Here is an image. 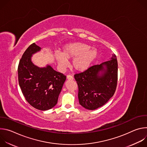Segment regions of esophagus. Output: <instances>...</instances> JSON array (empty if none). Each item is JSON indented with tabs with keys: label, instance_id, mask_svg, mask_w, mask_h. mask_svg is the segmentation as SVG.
<instances>
[{
	"label": "esophagus",
	"instance_id": "34e87169",
	"mask_svg": "<svg viewBox=\"0 0 147 147\" xmlns=\"http://www.w3.org/2000/svg\"><path fill=\"white\" fill-rule=\"evenodd\" d=\"M67 79L70 80H73V77L72 76H71V75H68L67 76Z\"/></svg>",
	"mask_w": 147,
	"mask_h": 147
}]
</instances>
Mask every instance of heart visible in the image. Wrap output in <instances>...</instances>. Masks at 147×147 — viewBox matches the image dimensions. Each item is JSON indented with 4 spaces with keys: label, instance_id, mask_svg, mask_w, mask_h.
<instances>
[{
    "label": "heart",
    "instance_id": "heart-1",
    "mask_svg": "<svg viewBox=\"0 0 147 147\" xmlns=\"http://www.w3.org/2000/svg\"><path fill=\"white\" fill-rule=\"evenodd\" d=\"M90 48V45L80 42L65 45L61 53H55V58L59 69L61 71L65 70L69 65L67 60L73 58V67L80 72L85 71L90 67L98 55L97 49Z\"/></svg>",
    "mask_w": 147,
    "mask_h": 147
}]
</instances>
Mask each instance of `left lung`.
<instances>
[{
    "label": "left lung",
    "instance_id": "obj_1",
    "mask_svg": "<svg viewBox=\"0 0 147 147\" xmlns=\"http://www.w3.org/2000/svg\"><path fill=\"white\" fill-rule=\"evenodd\" d=\"M117 66L116 56L113 54L111 60L74 75L79 103L82 107L95 110L113 96L117 82Z\"/></svg>",
    "mask_w": 147,
    "mask_h": 147
}]
</instances>
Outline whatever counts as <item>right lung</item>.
<instances>
[{"label": "right lung", "mask_w": 147, "mask_h": 147, "mask_svg": "<svg viewBox=\"0 0 147 147\" xmlns=\"http://www.w3.org/2000/svg\"><path fill=\"white\" fill-rule=\"evenodd\" d=\"M40 49L35 43L26 49L19 62L18 78L26 100L35 109L47 111L57 104L66 77L50 65L39 67L33 63L32 55Z\"/></svg>", "instance_id": "add662e5"}]
</instances>
